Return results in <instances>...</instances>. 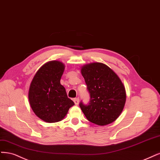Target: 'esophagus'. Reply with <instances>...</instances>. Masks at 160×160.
I'll return each instance as SVG.
<instances>
[{"label": "esophagus", "mask_w": 160, "mask_h": 160, "mask_svg": "<svg viewBox=\"0 0 160 160\" xmlns=\"http://www.w3.org/2000/svg\"><path fill=\"white\" fill-rule=\"evenodd\" d=\"M73 101H74V102L75 104V105H78L79 102V98L78 97V98H75L73 99Z\"/></svg>", "instance_id": "1"}]
</instances>
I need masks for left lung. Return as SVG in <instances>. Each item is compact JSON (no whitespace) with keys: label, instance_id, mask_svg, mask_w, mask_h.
<instances>
[{"label":"left lung","instance_id":"left-lung-1","mask_svg":"<svg viewBox=\"0 0 160 160\" xmlns=\"http://www.w3.org/2000/svg\"><path fill=\"white\" fill-rule=\"evenodd\" d=\"M81 74L90 95V101L79 107L87 120L99 126L117 119L126 102L125 88L118 75L105 64L92 63L84 65Z\"/></svg>","mask_w":160,"mask_h":160}]
</instances>
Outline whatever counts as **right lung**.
<instances>
[{
    "mask_svg": "<svg viewBox=\"0 0 160 160\" xmlns=\"http://www.w3.org/2000/svg\"><path fill=\"white\" fill-rule=\"evenodd\" d=\"M64 69L63 63L60 62H48L37 71L31 82L30 104L37 117L45 122L61 121L75 104L60 83Z\"/></svg>",
    "mask_w": 160,
    "mask_h": 160,
    "instance_id": "add662e5",
    "label": "right lung"
}]
</instances>
